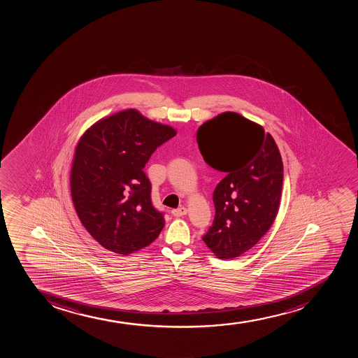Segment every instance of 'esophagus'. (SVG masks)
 <instances>
[{
  "label": "esophagus",
  "instance_id": "obj_1",
  "mask_svg": "<svg viewBox=\"0 0 358 358\" xmlns=\"http://www.w3.org/2000/svg\"><path fill=\"white\" fill-rule=\"evenodd\" d=\"M187 208L185 207H181V208H177V209H173L171 210V214H173L175 217H181V216L185 215L187 214Z\"/></svg>",
  "mask_w": 358,
  "mask_h": 358
}]
</instances>
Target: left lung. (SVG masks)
I'll list each match as a JSON object with an SVG mask.
<instances>
[{
	"label": "left lung",
	"mask_w": 358,
	"mask_h": 358,
	"mask_svg": "<svg viewBox=\"0 0 358 358\" xmlns=\"http://www.w3.org/2000/svg\"><path fill=\"white\" fill-rule=\"evenodd\" d=\"M196 138L206 163L227 173L213 194L215 217L202 240L217 258H238L277 217L284 178L280 152L264 127L235 112L202 124Z\"/></svg>",
	"instance_id": "8db88e82"
}]
</instances>
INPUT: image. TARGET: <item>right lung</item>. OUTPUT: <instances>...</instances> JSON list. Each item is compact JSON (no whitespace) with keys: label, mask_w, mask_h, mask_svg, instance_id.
<instances>
[{"label":"right lung","mask_w":358,"mask_h":358,"mask_svg":"<svg viewBox=\"0 0 358 358\" xmlns=\"http://www.w3.org/2000/svg\"><path fill=\"white\" fill-rule=\"evenodd\" d=\"M176 130L129 108L93 124L79 139L71 170L74 208L96 243L113 253L149 246L164 227L143 171Z\"/></svg>","instance_id":"right-lung-1"}]
</instances>
